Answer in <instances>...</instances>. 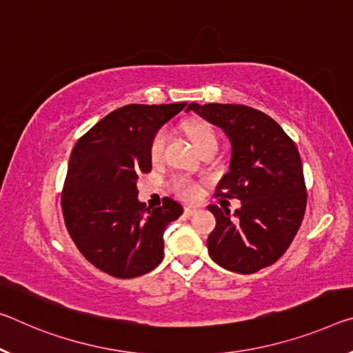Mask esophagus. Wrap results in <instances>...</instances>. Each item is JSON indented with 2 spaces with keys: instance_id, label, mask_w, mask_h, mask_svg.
Instances as JSON below:
<instances>
[{
  "instance_id": "34e87169",
  "label": "esophagus",
  "mask_w": 353,
  "mask_h": 353,
  "mask_svg": "<svg viewBox=\"0 0 353 353\" xmlns=\"http://www.w3.org/2000/svg\"><path fill=\"white\" fill-rule=\"evenodd\" d=\"M198 212H199V207H196V205H187V207H185V215H187V216L196 215Z\"/></svg>"
}]
</instances>
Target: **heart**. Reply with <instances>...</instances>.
I'll return each instance as SVG.
<instances>
[{
	"mask_svg": "<svg viewBox=\"0 0 353 353\" xmlns=\"http://www.w3.org/2000/svg\"><path fill=\"white\" fill-rule=\"evenodd\" d=\"M185 132L190 138V141H192L193 146L196 148V150L209 146V144L218 143L215 128L212 127L207 121L192 119L185 122ZM165 139H166L165 130H159L152 137V139H150L149 155L154 161H157L161 157V152H163V146H165ZM174 188L177 193H181L183 198H188V199H194L199 194L198 183L190 181L187 177L177 179L174 182Z\"/></svg>",
	"mask_w": 353,
	"mask_h": 353,
	"instance_id": "1",
	"label": "heart"
}]
</instances>
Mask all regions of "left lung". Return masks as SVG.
Returning <instances> with one entry per match:
<instances>
[{
    "mask_svg": "<svg viewBox=\"0 0 353 353\" xmlns=\"http://www.w3.org/2000/svg\"><path fill=\"white\" fill-rule=\"evenodd\" d=\"M188 111L220 127L231 143L229 170L216 196L240 199V209L209 205L216 226L207 239L212 259L226 270L259 272L281 257L306 209V188L295 143L270 116L245 105L190 103Z\"/></svg>",
    "mask_w": 353,
    "mask_h": 353,
    "instance_id": "left-lung-1",
    "label": "left lung"
}]
</instances>
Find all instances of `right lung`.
<instances>
[{
    "instance_id": "obj_1",
    "label": "right lung",
    "mask_w": 353,
    "mask_h": 353,
    "mask_svg": "<svg viewBox=\"0 0 353 353\" xmlns=\"http://www.w3.org/2000/svg\"><path fill=\"white\" fill-rule=\"evenodd\" d=\"M187 103L125 105L99 121L70 154L64 221L81 254L116 278H135L163 259V232L183 214L171 198L150 209L138 201V176L152 170L150 139Z\"/></svg>"
}]
</instances>
